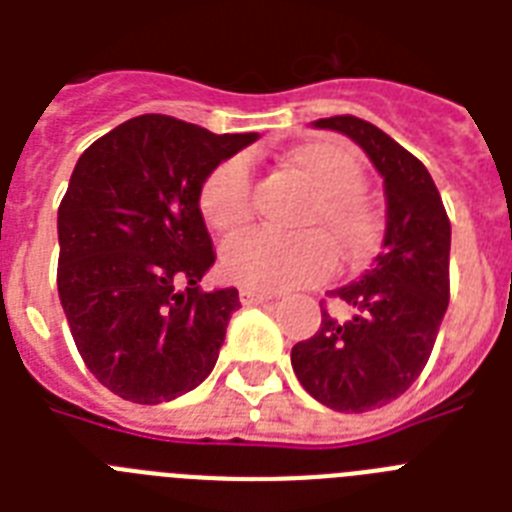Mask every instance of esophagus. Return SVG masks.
<instances>
[{"label": "esophagus", "mask_w": 512, "mask_h": 512, "mask_svg": "<svg viewBox=\"0 0 512 512\" xmlns=\"http://www.w3.org/2000/svg\"><path fill=\"white\" fill-rule=\"evenodd\" d=\"M239 300H241V305H263V303H268V300H273L271 295H268V292H257V289H241L239 292Z\"/></svg>", "instance_id": "esophagus-1"}]
</instances>
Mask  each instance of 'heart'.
<instances>
[{
  "label": "heart",
  "mask_w": 512,
  "mask_h": 512,
  "mask_svg": "<svg viewBox=\"0 0 512 512\" xmlns=\"http://www.w3.org/2000/svg\"><path fill=\"white\" fill-rule=\"evenodd\" d=\"M281 170L311 191L297 225L300 236L247 233L220 252V271L233 284L260 292L303 287L335 271L333 241L345 260H364L380 241V215L361 196L364 167L345 143L305 140L281 156ZM201 215L215 231L236 233L252 217V177L244 156H231L209 170L199 191Z\"/></svg>",
  "instance_id": "1"
}]
</instances>
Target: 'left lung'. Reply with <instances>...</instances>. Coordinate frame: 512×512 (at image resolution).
<instances>
[{"label": "left lung", "instance_id": "obj_1", "mask_svg": "<svg viewBox=\"0 0 512 512\" xmlns=\"http://www.w3.org/2000/svg\"><path fill=\"white\" fill-rule=\"evenodd\" d=\"M356 143L385 188V236L358 281L329 292L321 327L292 348L297 380L335 412H369L398 398L425 369L449 305L452 225L425 164L358 116L316 119Z\"/></svg>", "mask_w": 512, "mask_h": 512}]
</instances>
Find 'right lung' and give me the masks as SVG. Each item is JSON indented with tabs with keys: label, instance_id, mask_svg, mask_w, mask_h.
Segmentation results:
<instances>
[{
	"label": "right lung",
	"instance_id": "obj_1",
	"mask_svg": "<svg viewBox=\"0 0 512 512\" xmlns=\"http://www.w3.org/2000/svg\"><path fill=\"white\" fill-rule=\"evenodd\" d=\"M255 140L146 114L79 156L58 209V295L87 369L124 401H172L215 369L241 303L201 289L215 252L199 191Z\"/></svg>",
	"mask_w": 512,
	"mask_h": 512
}]
</instances>
